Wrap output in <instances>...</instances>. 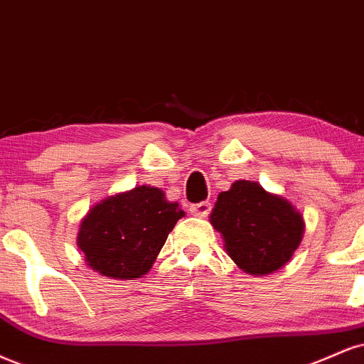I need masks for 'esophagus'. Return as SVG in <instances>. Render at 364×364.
Listing matches in <instances>:
<instances>
[{"label":"esophagus","instance_id":"obj_1","mask_svg":"<svg viewBox=\"0 0 364 364\" xmlns=\"http://www.w3.org/2000/svg\"><path fill=\"white\" fill-rule=\"evenodd\" d=\"M210 210H212V205H210L208 201H200V203L191 205L190 212H191V215L203 218V217H207V215H208Z\"/></svg>","mask_w":364,"mask_h":364}]
</instances>
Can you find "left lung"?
Masks as SVG:
<instances>
[{
    "label": "left lung",
    "instance_id": "8db88e82",
    "mask_svg": "<svg viewBox=\"0 0 364 364\" xmlns=\"http://www.w3.org/2000/svg\"><path fill=\"white\" fill-rule=\"evenodd\" d=\"M210 222L224 237L232 261L254 277L287 264L304 234V218L290 201L246 179L218 195Z\"/></svg>",
    "mask_w": 364,
    "mask_h": 364
}]
</instances>
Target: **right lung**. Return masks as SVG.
<instances>
[{"label":"right lung","mask_w":364,"mask_h":364,"mask_svg":"<svg viewBox=\"0 0 364 364\" xmlns=\"http://www.w3.org/2000/svg\"><path fill=\"white\" fill-rule=\"evenodd\" d=\"M185 215L159 188L137 186L103 200L82 220L77 246L103 277L140 278L151 269L169 232Z\"/></svg>","instance_id":"add662e5"}]
</instances>
